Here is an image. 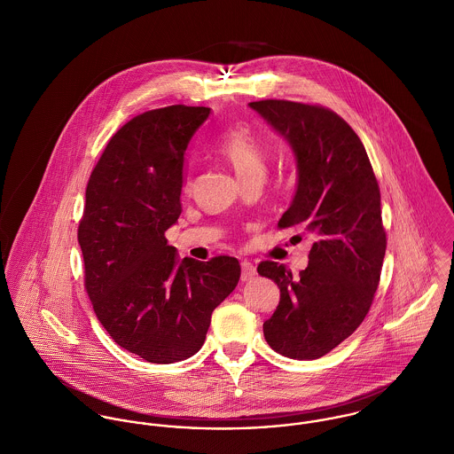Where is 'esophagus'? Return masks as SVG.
<instances>
[{"mask_svg": "<svg viewBox=\"0 0 454 454\" xmlns=\"http://www.w3.org/2000/svg\"><path fill=\"white\" fill-rule=\"evenodd\" d=\"M257 276V269L250 260H243L241 262V279L243 281H250Z\"/></svg>", "mask_w": 454, "mask_h": 454, "instance_id": "esophagus-1", "label": "esophagus"}]
</instances>
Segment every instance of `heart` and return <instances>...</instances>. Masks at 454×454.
I'll return each instance as SVG.
<instances>
[{"label": "heart", "instance_id": "obj_1", "mask_svg": "<svg viewBox=\"0 0 454 454\" xmlns=\"http://www.w3.org/2000/svg\"><path fill=\"white\" fill-rule=\"evenodd\" d=\"M220 153L231 162L239 180L265 175V157L257 136L248 126H234L218 141Z\"/></svg>", "mask_w": 454, "mask_h": 454}]
</instances>
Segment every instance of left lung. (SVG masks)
Here are the masks:
<instances>
[{
    "label": "left lung",
    "instance_id": "obj_1",
    "mask_svg": "<svg viewBox=\"0 0 454 454\" xmlns=\"http://www.w3.org/2000/svg\"><path fill=\"white\" fill-rule=\"evenodd\" d=\"M250 108L288 141L297 162V191L278 225L301 227L313 239L297 278L283 263L260 262V276L279 286L263 337L288 358L315 360L371 309L387 252L380 185L364 143L332 110L283 99Z\"/></svg>",
    "mask_w": 454,
    "mask_h": 454
}]
</instances>
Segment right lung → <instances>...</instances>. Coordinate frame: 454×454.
Segmentation results:
<instances>
[{
	"label": "right lung",
	"instance_id": "add662e5",
	"mask_svg": "<svg viewBox=\"0 0 454 454\" xmlns=\"http://www.w3.org/2000/svg\"><path fill=\"white\" fill-rule=\"evenodd\" d=\"M209 114L173 105L130 119L85 191L78 225L85 290L112 339L152 364L195 355L211 313L241 276L234 257L178 259L164 236L182 213L185 150Z\"/></svg>",
	"mask_w": 454,
	"mask_h": 454
}]
</instances>
